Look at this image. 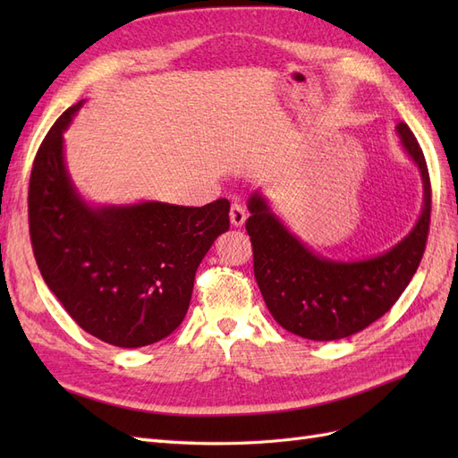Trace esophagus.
Here are the masks:
<instances>
[{
  "label": "esophagus",
  "instance_id": "esophagus-1",
  "mask_svg": "<svg viewBox=\"0 0 458 458\" xmlns=\"http://www.w3.org/2000/svg\"><path fill=\"white\" fill-rule=\"evenodd\" d=\"M229 217H231V224L234 227H242L244 221H246V210L244 206L241 202H231V212H229Z\"/></svg>",
  "mask_w": 458,
  "mask_h": 458
}]
</instances>
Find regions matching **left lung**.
Segmentation results:
<instances>
[{
	"mask_svg": "<svg viewBox=\"0 0 458 458\" xmlns=\"http://www.w3.org/2000/svg\"><path fill=\"white\" fill-rule=\"evenodd\" d=\"M395 130L420 170L424 208L417 225L386 254L361 261L321 258L281 224L259 192L248 200L254 276L273 318L293 335L318 342L348 338L390 311L417 273L429 231L432 187L417 137L403 122Z\"/></svg>",
	"mask_w": 458,
	"mask_h": 458,
	"instance_id": "8db88e82",
	"label": "left lung"
}]
</instances>
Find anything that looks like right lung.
Returning a JSON list of instances; mask_svg holds the SVG:
<instances>
[{
    "instance_id": "obj_1",
    "label": "right lung",
    "mask_w": 458,
    "mask_h": 458,
    "mask_svg": "<svg viewBox=\"0 0 458 458\" xmlns=\"http://www.w3.org/2000/svg\"><path fill=\"white\" fill-rule=\"evenodd\" d=\"M81 101L41 141L29 187V224L41 276L78 327L118 348L155 344L182 325L195 273L229 229V200L93 208L66 172L63 131Z\"/></svg>"
}]
</instances>
